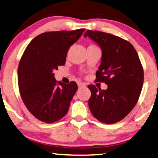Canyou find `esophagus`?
<instances>
[{
	"instance_id": "obj_1",
	"label": "esophagus",
	"mask_w": 158,
	"mask_h": 158,
	"mask_svg": "<svg viewBox=\"0 0 158 158\" xmlns=\"http://www.w3.org/2000/svg\"><path fill=\"white\" fill-rule=\"evenodd\" d=\"M85 86H86V85H85V84L84 83H81V82H80V83L78 84L79 88H81V87H85Z\"/></svg>"
}]
</instances>
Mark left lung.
Masks as SVG:
<instances>
[{"label":"left lung","instance_id":"1","mask_svg":"<svg viewBox=\"0 0 158 158\" xmlns=\"http://www.w3.org/2000/svg\"><path fill=\"white\" fill-rule=\"evenodd\" d=\"M86 36L102 50L96 80L107 85L106 90L89 85L90 110L100 122L116 123L132 110L139 98L144 77L142 64L134 46L126 40L91 30L85 32Z\"/></svg>","mask_w":158,"mask_h":158}]
</instances>
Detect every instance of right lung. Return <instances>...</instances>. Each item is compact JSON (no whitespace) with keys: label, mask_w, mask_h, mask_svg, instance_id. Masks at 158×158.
<instances>
[{"label":"right lung","mask_w":158,"mask_h":158,"mask_svg":"<svg viewBox=\"0 0 158 158\" xmlns=\"http://www.w3.org/2000/svg\"><path fill=\"white\" fill-rule=\"evenodd\" d=\"M84 29L41 34L30 42L17 70L19 92L25 106L34 116L46 123L62 119L78 86L55 79L54 70L65 64L67 53Z\"/></svg>","instance_id":"obj_1"}]
</instances>
